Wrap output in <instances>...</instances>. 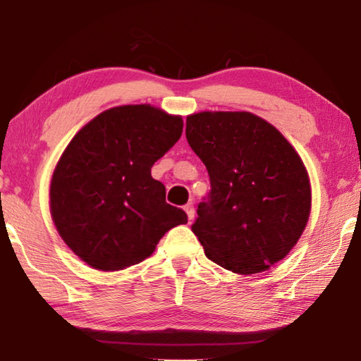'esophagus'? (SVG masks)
I'll return each instance as SVG.
<instances>
[{
	"label": "esophagus",
	"mask_w": 361,
	"mask_h": 361,
	"mask_svg": "<svg viewBox=\"0 0 361 361\" xmlns=\"http://www.w3.org/2000/svg\"><path fill=\"white\" fill-rule=\"evenodd\" d=\"M183 209L186 211V214H188V219H189V220H192V219H194V216H195V209H194V204H192V203H188Z\"/></svg>",
	"instance_id": "1"
}]
</instances>
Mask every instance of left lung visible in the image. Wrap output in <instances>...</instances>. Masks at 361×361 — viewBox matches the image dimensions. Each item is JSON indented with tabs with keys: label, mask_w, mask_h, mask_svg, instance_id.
<instances>
[{
	"label": "left lung",
	"mask_w": 361,
	"mask_h": 361,
	"mask_svg": "<svg viewBox=\"0 0 361 361\" xmlns=\"http://www.w3.org/2000/svg\"><path fill=\"white\" fill-rule=\"evenodd\" d=\"M186 137L211 192L192 233L212 262L239 274L265 271L302 235L312 188L301 157L278 128L250 111H200Z\"/></svg>",
	"instance_id": "1"
}]
</instances>
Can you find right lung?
I'll list each match as a JSON object with an SVG mask.
<instances>
[{"label": "right lung", "mask_w": 361, "mask_h": 361, "mask_svg": "<svg viewBox=\"0 0 361 361\" xmlns=\"http://www.w3.org/2000/svg\"><path fill=\"white\" fill-rule=\"evenodd\" d=\"M183 133V118L150 104L105 110L83 126L54 169L49 211L75 256L118 271L153 255L161 237L188 224L166 203L150 169Z\"/></svg>", "instance_id": "obj_1"}]
</instances>
